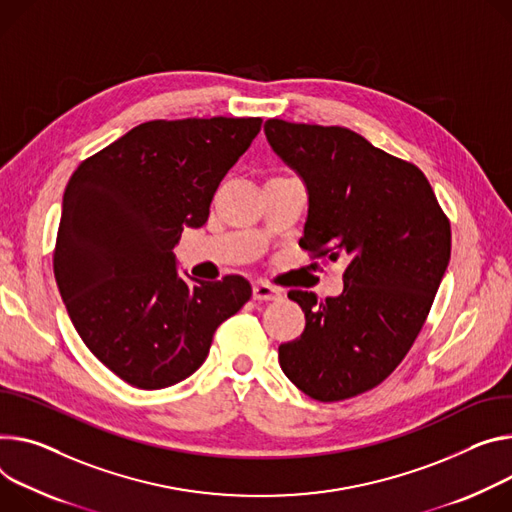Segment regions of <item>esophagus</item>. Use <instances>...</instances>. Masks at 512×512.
Masks as SVG:
<instances>
[{"label":"esophagus","mask_w":512,"mask_h":512,"mask_svg":"<svg viewBox=\"0 0 512 512\" xmlns=\"http://www.w3.org/2000/svg\"><path fill=\"white\" fill-rule=\"evenodd\" d=\"M253 298L259 300V302H271V300H280L282 298V290H277L269 284H263V282H257L253 284Z\"/></svg>","instance_id":"34e87169"}]
</instances>
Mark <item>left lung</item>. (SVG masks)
<instances>
[{"instance_id":"obj_1","label":"left lung","mask_w":512,"mask_h":512,"mask_svg":"<svg viewBox=\"0 0 512 512\" xmlns=\"http://www.w3.org/2000/svg\"><path fill=\"white\" fill-rule=\"evenodd\" d=\"M265 136L306 183L300 247L343 259V294L318 300L290 290L304 333L280 345L290 382L320 402L382 384L410 351L451 257V226L416 165L343 126L271 118Z\"/></svg>"}]
</instances>
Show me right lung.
Segmentation results:
<instances>
[{"label":"right lung","mask_w":512,"mask_h":512,"mask_svg":"<svg viewBox=\"0 0 512 512\" xmlns=\"http://www.w3.org/2000/svg\"><path fill=\"white\" fill-rule=\"evenodd\" d=\"M261 118L151 120L71 175L53 255L75 331L110 371L141 390L173 386L206 361L220 324L251 298L241 275L185 282L173 247L208 220L222 177Z\"/></svg>","instance_id":"obj_1"}]
</instances>
